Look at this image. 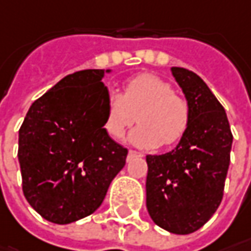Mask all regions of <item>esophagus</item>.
I'll use <instances>...</instances> for the list:
<instances>
[{
  "label": "esophagus",
  "instance_id": "obj_1",
  "mask_svg": "<svg viewBox=\"0 0 251 251\" xmlns=\"http://www.w3.org/2000/svg\"><path fill=\"white\" fill-rule=\"evenodd\" d=\"M133 157H143V153H140V151H136V150H129L127 158L130 160V158H133Z\"/></svg>",
  "mask_w": 251,
  "mask_h": 251
}]
</instances>
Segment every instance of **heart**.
Returning <instances> with one entry per match:
<instances>
[{"label":"heart","mask_w":251,"mask_h":251,"mask_svg":"<svg viewBox=\"0 0 251 251\" xmlns=\"http://www.w3.org/2000/svg\"><path fill=\"white\" fill-rule=\"evenodd\" d=\"M140 125L130 133L133 145L145 149L174 146L185 136L191 122L190 105L174 93L171 84L156 74L142 73L127 78L124 93L111 91L105 100V132L122 139L136 121Z\"/></svg>","instance_id":"1"}]
</instances>
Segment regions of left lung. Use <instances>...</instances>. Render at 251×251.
<instances>
[{
  "label": "left lung",
  "mask_w": 251,
  "mask_h": 251,
  "mask_svg": "<svg viewBox=\"0 0 251 251\" xmlns=\"http://www.w3.org/2000/svg\"><path fill=\"white\" fill-rule=\"evenodd\" d=\"M191 122L174 150L146 156V205L153 222L176 234L198 230L224 198L233 135L224 106L195 73L173 67Z\"/></svg>",
  "instance_id": "1"
}]
</instances>
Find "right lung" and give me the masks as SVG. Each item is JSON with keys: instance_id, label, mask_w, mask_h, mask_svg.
Returning <instances> with one entry per match:
<instances>
[{"instance_id": "obj_1", "label": "right lung", "mask_w": 251, "mask_h": 251, "mask_svg": "<svg viewBox=\"0 0 251 251\" xmlns=\"http://www.w3.org/2000/svg\"><path fill=\"white\" fill-rule=\"evenodd\" d=\"M104 70L69 74L38 98L19 129L22 191L53 224H71L102 203L127 149L104 129Z\"/></svg>"}]
</instances>
